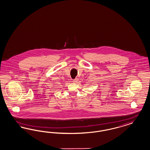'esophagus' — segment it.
Masks as SVG:
<instances>
[{
  "label": "esophagus",
  "mask_w": 150,
  "mask_h": 150,
  "mask_svg": "<svg viewBox=\"0 0 150 150\" xmlns=\"http://www.w3.org/2000/svg\"><path fill=\"white\" fill-rule=\"evenodd\" d=\"M78 81V79H75L74 80H73V83H77Z\"/></svg>",
  "instance_id": "esophagus-1"
}]
</instances>
